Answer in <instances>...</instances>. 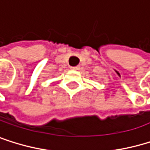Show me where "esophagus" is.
I'll use <instances>...</instances> for the list:
<instances>
[{
  "label": "esophagus",
  "instance_id": "esophagus-1",
  "mask_svg": "<svg viewBox=\"0 0 150 150\" xmlns=\"http://www.w3.org/2000/svg\"><path fill=\"white\" fill-rule=\"evenodd\" d=\"M71 70H74V71H77L79 69V66H75V67H71Z\"/></svg>",
  "mask_w": 150,
  "mask_h": 150
}]
</instances>
